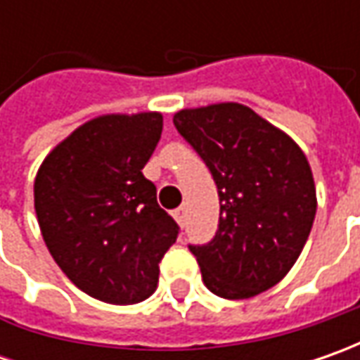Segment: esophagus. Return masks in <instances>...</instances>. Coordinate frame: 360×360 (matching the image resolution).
Returning <instances> with one entry per match:
<instances>
[{
    "label": "esophagus",
    "mask_w": 360,
    "mask_h": 360,
    "mask_svg": "<svg viewBox=\"0 0 360 360\" xmlns=\"http://www.w3.org/2000/svg\"><path fill=\"white\" fill-rule=\"evenodd\" d=\"M174 218H176V222H178L180 226H184V224H186V208H184V206L176 208V210H174Z\"/></svg>",
    "instance_id": "obj_1"
}]
</instances>
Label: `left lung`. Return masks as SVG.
I'll return each mask as SVG.
<instances>
[{
  "label": "left lung",
  "mask_w": 360,
  "mask_h": 360,
  "mask_svg": "<svg viewBox=\"0 0 360 360\" xmlns=\"http://www.w3.org/2000/svg\"><path fill=\"white\" fill-rule=\"evenodd\" d=\"M178 134L214 178V238L188 244L216 297L250 298L281 283L309 238L316 192L309 160L284 131L242 104L182 110Z\"/></svg>",
  "instance_id": "left-lung-1"
}]
</instances>
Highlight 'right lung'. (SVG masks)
Returning <instances> with one entry per match:
<instances>
[{"label": "right lung", "mask_w": 360, "mask_h": 360, "mask_svg": "<svg viewBox=\"0 0 360 360\" xmlns=\"http://www.w3.org/2000/svg\"><path fill=\"white\" fill-rule=\"evenodd\" d=\"M160 136L156 112L102 116L56 146L35 176L49 255L79 290L110 304L150 297L160 260L180 234L142 174Z\"/></svg>", "instance_id": "obj_1"}]
</instances>
